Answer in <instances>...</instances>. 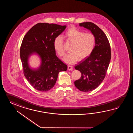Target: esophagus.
<instances>
[{"label":"esophagus","instance_id":"1","mask_svg":"<svg viewBox=\"0 0 133 133\" xmlns=\"http://www.w3.org/2000/svg\"><path fill=\"white\" fill-rule=\"evenodd\" d=\"M68 70H73V66L71 65H68Z\"/></svg>","mask_w":133,"mask_h":133}]
</instances>
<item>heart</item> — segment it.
I'll list each match as a JSON object with an SVG mask.
<instances>
[{
	"label": "heart",
	"instance_id": "heart-1",
	"mask_svg": "<svg viewBox=\"0 0 133 133\" xmlns=\"http://www.w3.org/2000/svg\"><path fill=\"white\" fill-rule=\"evenodd\" d=\"M64 37L68 41L72 43L71 52L64 59L65 62L73 64L77 62L79 59H84L89 57L95 45V37L91 33H85V32L75 27H71L66 31ZM63 39L58 36L54 41L55 51L60 57L65 56L63 48Z\"/></svg>",
	"mask_w": 133,
	"mask_h": 133
}]
</instances>
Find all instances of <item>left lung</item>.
Segmentation results:
<instances>
[{
  "label": "left lung",
  "instance_id": "left-lung-1",
  "mask_svg": "<svg viewBox=\"0 0 133 133\" xmlns=\"http://www.w3.org/2000/svg\"><path fill=\"white\" fill-rule=\"evenodd\" d=\"M79 26L90 30L96 40L90 55L75 67L81 73L80 79L75 81L76 87L83 92H89L97 88L105 78L111 58L110 45L104 32L95 24L81 23Z\"/></svg>",
  "mask_w": 133,
  "mask_h": 133
}]
</instances>
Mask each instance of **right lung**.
I'll list each match as a JSON object with an SVG mask.
<instances>
[{"label": "right lung", "mask_w": 133, "mask_h": 133, "mask_svg": "<svg viewBox=\"0 0 133 133\" xmlns=\"http://www.w3.org/2000/svg\"><path fill=\"white\" fill-rule=\"evenodd\" d=\"M66 26L45 23H37L25 34L20 47V58L26 79L36 90L46 92L54 87L58 75L66 71L68 66L56 55L54 41ZM38 55L41 64L32 69L28 59L31 55Z\"/></svg>", "instance_id": "add662e5"}]
</instances>
